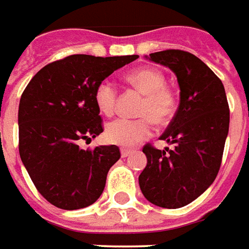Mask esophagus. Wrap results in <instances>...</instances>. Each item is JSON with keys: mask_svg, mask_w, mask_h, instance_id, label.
<instances>
[{"mask_svg": "<svg viewBox=\"0 0 249 249\" xmlns=\"http://www.w3.org/2000/svg\"><path fill=\"white\" fill-rule=\"evenodd\" d=\"M133 151L131 150H127V149H122L121 150V154H122V158H126V157H128L130 154H131Z\"/></svg>", "mask_w": 249, "mask_h": 249, "instance_id": "obj_1", "label": "esophagus"}]
</instances>
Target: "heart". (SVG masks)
Segmentation results:
<instances>
[{"label":"heart","mask_w":249,"mask_h":249,"mask_svg":"<svg viewBox=\"0 0 249 249\" xmlns=\"http://www.w3.org/2000/svg\"><path fill=\"white\" fill-rule=\"evenodd\" d=\"M128 83L137 87L144 99L139 108V119L118 118L106 126V139L114 144L130 147L142 139L147 138L153 124L151 121L158 126H163L172 121L176 112V96L170 88L165 87L166 77L160 70L153 67H142L134 70L127 75ZM118 91L111 80H102L98 83L93 91V100L98 110L106 116H111L115 112Z\"/></svg>","instance_id":"b5f03b06"}]
</instances>
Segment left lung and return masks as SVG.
<instances>
[{
    "label": "left lung",
    "instance_id": "1",
    "mask_svg": "<svg viewBox=\"0 0 249 249\" xmlns=\"http://www.w3.org/2000/svg\"><path fill=\"white\" fill-rule=\"evenodd\" d=\"M149 60L176 73L179 106L161 135L174 147L143 146L147 165L139 186L151 204L177 209L200 197L217 176L229 130L228 100L221 80L195 54L167 49Z\"/></svg>",
    "mask_w": 249,
    "mask_h": 249
}]
</instances>
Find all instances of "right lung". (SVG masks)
<instances>
[{
    "mask_svg": "<svg viewBox=\"0 0 249 249\" xmlns=\"http://www.w3.org/2000/svg\"><path fill=\"white\" fill-rule=\"evenodd\" d=\"M138 54L95 57L71 54L32 77L18 106L21 161L44 198L65 211L91 205L103 193L110 167L121 158L115 144L79 147L103 133L93 100L98 83Z\"/></svg>",
    "mask_w": 249,
    "mask_h": 249,
    "instance_id": "1",
    "label": "right lung"
}]
</instances>
